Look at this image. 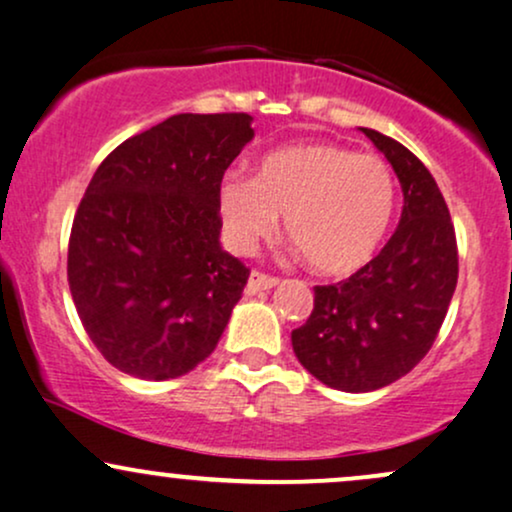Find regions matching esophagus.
I'll list each match as a JSON object with an SVG mask.
<instances>
[{"instance_id":"esophagus-1","label":"esophagus","mask_w":512,"mask_h":512,"mask_svg":"<svg viewBox=\"0 0 512 512\" xmlns=\"http://www.w3.org/2000/svg\"><path fill=\"white\" fill-rule=\"evenodd\" d=\"M276 281H279V279H274V276H269V274L252 272V274H250V279H248V286H245V291H248L250 296H255V293H260V291H269V289H274Z\"/></svg>"}]
</instances>
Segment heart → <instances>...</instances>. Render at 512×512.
<instances>
[{"mask_svg": "<svg viewBox=\"0 0 512 512\" xmlns=\"http://www.w3.org/2000/svg\"><path fill=\"white\" fill-rule=\"evenodd\" d=\"M395 204L383 158L327 142L279 146L260 158L255 178L231 173L219 185L221 226L233 248L252 252L286 214L289 240L325 276L354 274L373 260Z\"/></svg>", "mask_w": 512, "mask_h": 512, "instance_id": "obj_1", "label": "heart"}]
</instances>
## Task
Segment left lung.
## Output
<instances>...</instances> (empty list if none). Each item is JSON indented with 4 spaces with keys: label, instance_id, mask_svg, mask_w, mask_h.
I'll list each match as a JSON object with an SVG mask.
<instances>
[{
    "label": "left lung",
    "instance_id": "8db88e82",
    "mask_svg": "<svg viewBox=\"0 0 512 512\" xmlns=\"http://www.w3.org/2000/svg\"><path fill=\"white\" fill-rule=\"evenodd\" d=\"M385 154L402 185L397 231L346 281L315 286L308 322L291 334L301 366L344 392L395 383L436 342L457 286V240L448 204L407 146L358 127Z\"/></svg>",
    "mask_w": 512,
    "mask_h": 512
}]
</instances>
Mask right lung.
<instances>
[{"instance_id":"obj_1","label":"right lung","mask_w":512,"mask_h":512,"mask_svg":"<svg viewBox=\"0 0 512 512\" xmlns=\"http://www.w3.org/2000/svg\"><path fill=\"white\" fill-rule=\"evenodd\" d=\"M252 137L248 113H180L122 142L88 182L69 291L122 373L180 378L219 344L250 276L221 248L219 185Z\"/></svg>"}]
</instances>
